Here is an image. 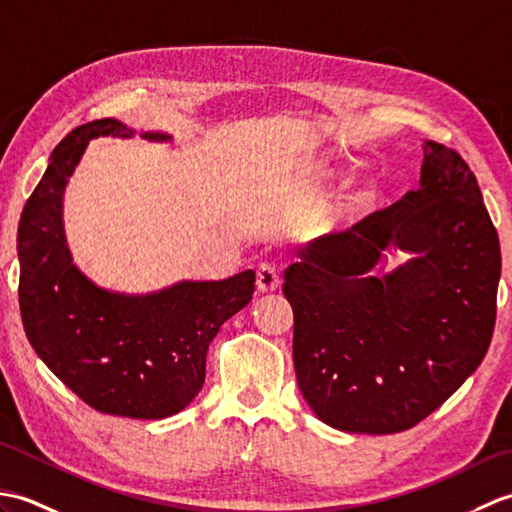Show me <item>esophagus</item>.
Returning <instances> with one entry per match:
<instances>
[{
    "instance_id": "esophagus-1",
    "label": "esophagus",
    "mask_w": 512,
    "mask_h": 512,
    "mask_svg": "<svg viewBox=\"0 0 512 512\" xmlns=\"http://www.w3.org/2000/svg\"><path fill=\"white\" fill-rule=\"evenodd\" d=\"M281 284L277 268L273 264H262L257 270V290L259 292H275Z\"/></svg>"
}]
</instances>
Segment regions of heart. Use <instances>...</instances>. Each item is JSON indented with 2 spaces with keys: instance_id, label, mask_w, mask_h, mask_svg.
I'll use <instances>...</instances> for the list:
<instances>
[{
  "instance_id": "b5f03b06",
  "label": "heart",
  "mask_w": 512,
  "mask_h": 512,
  "mask_svg": "<svg viewBox=\"0 0 512 512\" xmlns=\"http://www.w3.org/2000/svg\"><path fill=\"white\" fill-rule=\"evenodd\" d=\"M380 200V182L374 176H358L339 193L334 202L332 217L336 224L347 226L374 211Z\"/></svg>"
}]
</instances>
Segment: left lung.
Listing matches in <instances>:
<instances>
[{
	"label": "left lung",
	"mask_w": 512,
	"mask_h": 512,
	"mask_svg": "<svg viewBox=\"0 0 512 512\" xmlns=\"http://www.w3.org/2000/svg\"><path fill=\"white\" fill-rule=\"evenodd\" d=\"M408 259L384 270L397 250ZM499 237L469 165L424 140L420 187L352 233L314 239L286 270L297 383L347 433L411 429L488 352Z\"/></svg>",
	"instance_id": "left-lung-1"
}]
</instances>
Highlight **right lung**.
<instances>
[{"instance_id": "obj_1", "label": "right lung", "mask_w": 512, "mask_h": 512, "mask_svg": "<svg viewBox=\"0 0 512 512\" xmlns=\"http://www.w3.org/2000/svg\"><path fill=\"white\" fill-rule=\"evenodd\" d=\"M101 136L134 138L136 129L116 118L72 129L24 206L17 228L21 321L41 361L90 407L162 420L198 396L209 345L222 323L253 299L255 273L182 279L136 295L94 284L72 259L63 195L90 140ZM140 136L173 140L165 132Z\"/></svg>"}]
</instances>
